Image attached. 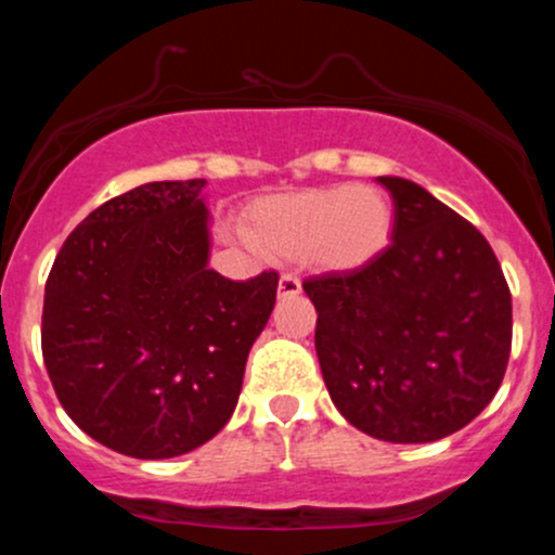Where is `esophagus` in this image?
<instances>
[{"mask_svg": "<svg viewBox=\"0 0 555 555\" xmlns=\"http://www.w3.org/2000/svg\"><path fill=\"white\" fill-rule=\"evenodd\" d=\"M302 292V284L295 273H282L279 276V297H289V295H299Z\"/></svg>", "mask_w": 555, "mask_h": 555, "instance_id": "1", "label": "esophagus"}]
</instances>
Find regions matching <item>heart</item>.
I'll return each instance as SVG.
<instances>
[{
	"instance_id": "b5f03b06",
	"label": "heart",
	"mask_w": 555,
	"mask_h": 555,
	"mask_svg": "<svg viewBox=\"0 0 555 555\" xmlns=\"http://www.w3.org/2000/svg\"><path fill=\"white\" fill-rule=\"evenodd\" d=\"M391 229V197L373 184H331L266 197L245 221L258 250L299 258L321 271L362 269L384 253Z\"/></svg>"
}]
</instances>
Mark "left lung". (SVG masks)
Wrapping results in <instances>:
<instances>
[{
  "mask_svg": "<svg viewBox=\"0 0 555 555\" xmlns=\"http://www.w3.org/2000/svg\"><path fill=\"white\" fill-rule=\"evenodd\" d=\"M391 242L354 271L302 282L331 401L354 428L430 443L480 415L512 352V292L493 247L420 184L378 177Z\"/></svg>",
  "mask_w": 555,
  "mask_h": 555,
  "instance_id": "left-lung-1",
  "label": "left lung"
}]
</instances>
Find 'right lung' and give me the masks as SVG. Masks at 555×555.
Segmentation results:
<instances>
[{
	"label": "right lung",
	"mask_w": 555,
	"mask_h": 555,
	"mask_svg": "<svg viewBox=\"0 0 555 555\" xmlns=\"http://www.w3.org/2000/svg\"><path fill=\"white\" fill-rule=\"evenodd\" d=\"M206 180L149 182L91 211L43 292L41 352L82 433L135 460L197 449L237 406L276 271L208 269Z\"/></svg>",
	"instance_id": "1"
}]
</instances>
